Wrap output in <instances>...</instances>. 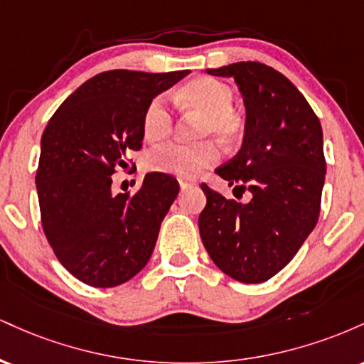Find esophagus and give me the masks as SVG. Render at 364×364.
<instances>
[{
  "label": "esophagus",
  "instance_id": "obj_1",
  "mask_svg": "<svg viewBox=\"0 0 364 364\" xmlns=\"http://www.w3.org/2000/svg\"><path fill=\"white\" fill-rule=\"evenodd\" d=\"M178 181H179V186H181V190H186L188 186L196 185V179L193 178H179Z\"/></svg>",
  "mask_w": 364,
  "mask_h": 364
}]
</instances>
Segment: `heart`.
<instances>
[{
    "label": "heart",
    "instance_id": "obj_1",
    "mask_svg": "<svg viewBox=\"0 0 364 364\" xmlns=\"http://www.w3.org/2000/svg\"><path fill=\"white\" fill-rule=\"evenodd\" d=\"M179 102L188 109L205 116L200 135H217L224 141L240 136L241 121L232 112L235 92L215 78H196L179 92ZM173 112L164 95H157L145 107L141 119V132L150 141L166 139L173 132ZM220 152L212 141L185 145L176 141L157 145L144 157L145 169L150 173L171 174V176L191 178L200 171L212 168L219 161Z\"/></svg>",
    "mask_w": 364,
    "mask_h": 364
}]
</instances>
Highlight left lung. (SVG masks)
I'll return each instance as SVG.
<instances>
[{
	"label": "left lung",
	"instance_id": "left-lung-1",
	"mask_svg": "<svg viewBox=\"0 0 364 364\" xmlns=\"http://www.w3.org/2000/svg\"><path fill=\"white\" fill-rule=\"evenodd\" d=\"M205 72L235 78L243 95V144L215 173L243 193L248 188L252 200H225L203 183L200 236L229 277L265 282L294 258L318 220L327 173L321 124L301 92L263 63L240 61Z\"/></svg>",
	"mask_w": 364,
	"mask_h": 364
}]
</instances>
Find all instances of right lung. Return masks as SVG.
Segmentation results:
<instances>
[{
  "label": "right lung",
  "mask_w": 364,
  "mask_h": 364,
  "mask_svg": "<svg viewBox=\"0 0 364 364\" xmlns=\"http://www.w3.org/2000/svg\"><path fill=\"white\" fill-rule=\"evenodd\" d=\"M188 70L95 75L58 107L41 139L36 174L44 235L78 281L114 287L147 265L179 193L169 174H145L136 195H114L112 173L141 149L145 107Z\"/></svg>",
  "instance_id": "obj_1"
}]
</instances>
